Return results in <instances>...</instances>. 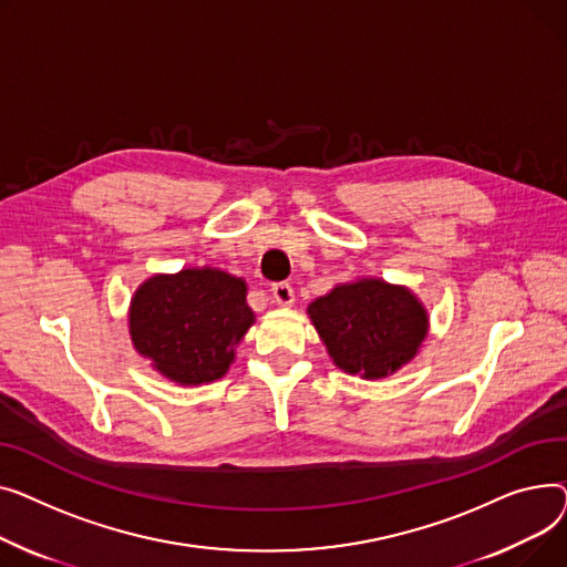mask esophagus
Here are the masks:
<instances>
[{
	"label": "esophagus",
	"instance_id": "obj_1",
	"mask_svg": "<svg viewBox=\"0 0 567 567\" xmlns=\"http://www.w3.org/2000/svg\"><path fill=\"white\" fill-rule=\"evenodd\" d=\"M272 297H275V302H277L279 307H292V302H295L292 286L286 284V281L272 284Z\"/></svg>",
	"mask_w": 567,
	"mask_h": 567
}]
</instances>
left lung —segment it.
Wrapping results in <instances>:
<instances>
[{
	"mask_svg": "<svg viewBox=\"0 0 567 567\" xmlns=\"http://www.w3.org/2000/svg\"><path fill=\"white\" fill-rule=\"evenodd\" d=\"M327 354L348 375L384 380L421 350L430 316L412 288L359 277L316 297L307 309Z\"/></svg>",
	"mask_w": 567,
	"mask_h": 567,
	"instance_id": "8db88e82",
	"label": "left lung"
}]
</instances>
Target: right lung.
Segmentation results:
<instances>
[{"label": "right lung", "instance_id": "obj_1", "mask_svg": "<svg viewBox=\"0 0 567 567\" xmlns=\"http://www.w3.org/2000/svg\"><path fill=\"white\" fill-rule=\"evenodd\" d=\"M247 281L219 268L148 277L130 299V341L151 369L181 386L224 378L256 313Z\"/></svg>", "mask_w": 567, "mask_h": 567}]
</instances>
